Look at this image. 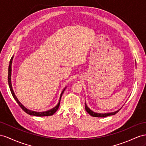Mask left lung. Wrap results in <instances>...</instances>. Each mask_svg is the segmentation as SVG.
<instances>
[{"label":"left lung","instance_id":"obj_1","mask_svg":"<svg viewBox=\"0 0 146 146\" xmlns=\"http://www.w3.org/2000/svg\"><path fill=\"white\" fill-rule=\"evenodd\" d=\"M85 109L86 110V111L88 112V113L92 116V117H108V116H110V115H115L117 113H118V112L119 111V110H118V111H116L115 112H112V113H95V112L92 111V110H91L90 109H89V108L88 107L86 104H85Z\"/></svg>","mask_w":146,"mask_h":146}]
</instances>
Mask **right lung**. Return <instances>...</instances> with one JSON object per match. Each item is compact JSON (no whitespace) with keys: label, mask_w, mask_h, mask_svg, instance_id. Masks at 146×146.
<instances>
[{"label":"right lung","mask_w":146,"mask_h":146,"mask_svg":"<svg viewBox=\"0 0 146 146\" xmlns=\"http://www.w3.org/2000/svg\"><path fill=\"white\" fill-rule=\"evenodd\" d=\"M12 60H13V57L11 58L10 61V64H9V74H8V82H9V88L10 89V91L11 93H12V94L13 97V98L15 99V100H16L17 102L18 103V105L21 108V109L23 110L24 111H25L26 113L30 115H34V116H37V117H44V116H50L54 115L55 111H57L58 109L59 106H60V99L62 98V96L63 93V91H65V89L63 90L62 92V94L60 95V100L58 102V104H57V106H56L54 109H52L50 110H48L46 111H43V112H37V111H32L30 110H28L27 109V108H25L22 104L20 103V102L18 100V99H17V98L16 97V96L15 95V93L13 92V90L12 89V83H11V72H12Z\"/></svg>","instance_id":"add662e5"}]
</instances>
